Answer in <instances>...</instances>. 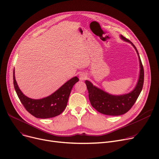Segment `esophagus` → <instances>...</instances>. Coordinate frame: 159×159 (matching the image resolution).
<instances>
[{
	"label": "esophagus",
	"instance_id": "obj_1",
	"mask_svg": "<svg viewBox=\"0 0 159 159\" xmlns=\"http://www.w3.org/2000/svg\"><path fill=\"white\" fill-rule=\"evenodd\" d=\"M79 79L80 80H85L87 79V75L85 73H82L79 75Z\"/></svg>",
	"mask_w": 159,
	"mask_h": 159
}]
</instances>
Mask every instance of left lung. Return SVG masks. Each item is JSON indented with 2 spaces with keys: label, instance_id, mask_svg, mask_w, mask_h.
Segmentation results:
<instances>
[{
  "label": "left lung",
  "instance_id": "8db88e82",
  "mask_svg": "<svg viewBox=\"0 0 159 159\" xmlns=\"http://www.w3.org/2000/svg\"><path fill=\"white\" fill-rule=\"evenodd\" d=\"M120 37L122 40L131 44L133 48L135 49L139 56L140 68V75L137 84L134 89L127 94L113 95L93 86L91 82L88 80L85 81L91 106L99 113L107 115L118 116L127 113L133 104L135 103L142 89H143L144 84V68L136 47L126 37L122 35H120Z\"/></svg>",
  "mask_w": 159,
  "mask_h": 159
}]
</instances>
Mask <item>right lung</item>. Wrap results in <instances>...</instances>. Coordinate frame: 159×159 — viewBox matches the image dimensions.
<instances>
[{
    "mask_svg": "<svg viewBox=\"0 0 159 159\" xmlns=\"http://www.w3.org/2000/svg\"><path fill=\"white\" fill-rule=\"evenodd\" d=\"M14 71L13 84L19 98L30 114L39 119L52 118L59 115L67 106L73 86L79 81L78 77H73L51 95L41 99H32L24 95L19 89L15 80Z\"/></svg>",
    "mask_w": 159,
    "mask_h": 159,
    "instance_id": "1",
    "label": "right lung"
}]
</instances>
